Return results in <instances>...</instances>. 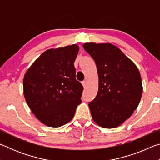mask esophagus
I'll return each instance as SVG.
<instances>
[{"label":"esophagus","instance_id":"34e87169","mask_svg":"<svg viewBox=\"0 0 160 160\" xmlns=\"http://www.w3.org/2000/svg\"><path fill=\"white\" fill-rule=\"evenodd\" d=\"M82 85H83V87H84V88H85V86H86V84H87V82H86V81H85V80H84V81H82Z\"/></svg>","mask_w":160,"mask_h":160}]
</instances>
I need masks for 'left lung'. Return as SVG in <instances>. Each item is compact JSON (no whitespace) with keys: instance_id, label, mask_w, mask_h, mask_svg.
Returning a JSON list of instances; mask_svg holds the SVG:
<instances>
[{"instance_id":"8db88e82","label":"left lung","mask_w":160,"mask_h":160,"mask_svg":"<svg viewBox=\"0 0 160 160\" xmlns=\"http://www.w3.org/2000/svg\"><path fill=\"white\" fill-rule=\"evenodd\" d=\"M82 47L95 62L99 77L97 94L88 104L92 116L102 128H116L132 114L140 103L142 85L139 70L110 43H85Z\"/></svg>"}]
</instances>
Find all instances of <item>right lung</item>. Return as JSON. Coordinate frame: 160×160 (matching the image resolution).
I'll use <instances>...</instances> for the list:
<instances>
[{
	"label": "right lung",
	"mask_w": 160,
	"mask_h": 160,
	"mask_svg": "<svg viewBox=\"0 0 160 160\" xmlns=\"http://www.w3.org/2000/svg\"><path fill=\"white\" fill-rule=\"evenodd\" d=\"M77 44L44 51L25 72L24 96L29 109L46 126L68 123L81 103L83 87L75 79Z\"/></svg>",
	"instance_id": "right-lung-1"
}]
</instances>
